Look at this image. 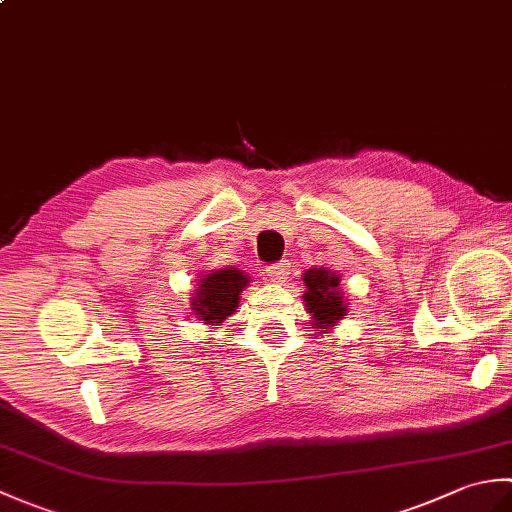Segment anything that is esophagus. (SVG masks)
<instances>
[{
  "label": "esophagus",
  "mask_w": 512,
  "mask_h": 512,
  "mask_svg": "<svg viewBox=\"0 0 512 512\" xmlns=\"http://www.w3.org/2000/svg\"><path fill=\"white\" fill-rule=\"evenodd\" d=\"M290 275V264L288 262H279L266 268V277L268 281H273V284H284Z\"/></svg>",
  "instance_id": "esophagus-1"
}]
</instances>
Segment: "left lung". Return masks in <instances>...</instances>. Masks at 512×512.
<instances>
[{
  "label": "left lung",
  "mask_w": 512,
  "mask_h": 512,
  "mask_svg": "<svg viewBox=\"0 0 512 512\" xmlns=\"http://www.w3.org/2000/svg\"><path fill=\"white\" fill-rule=\"evenodd\" d=\"M303 301L312 317V325L321 332L332 330L347 314V303L341 295V277L325 268H310L303 273Z\"/></svg>",
  "instance_id": "obj_1"
}]
</instances>
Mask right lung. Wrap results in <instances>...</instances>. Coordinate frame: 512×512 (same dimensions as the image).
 Segmentation results:
<instances>
[{"label":"right lung","mask_w":512,"mask_h":512,"mask_svg":"<svg viewBox=\"0 0 512 512\" xmlns=\"http://www.w3.org/2000/svg\"><path fill=\"white\" fill-rule=\"evenodd\" d=\"M250 284V277L237 268L211 270L200 279V286L191 297L195 319L209 325H220L237 310L239 295Z\"/></svg>","instance_id":"add662e5"}]
</instances>
